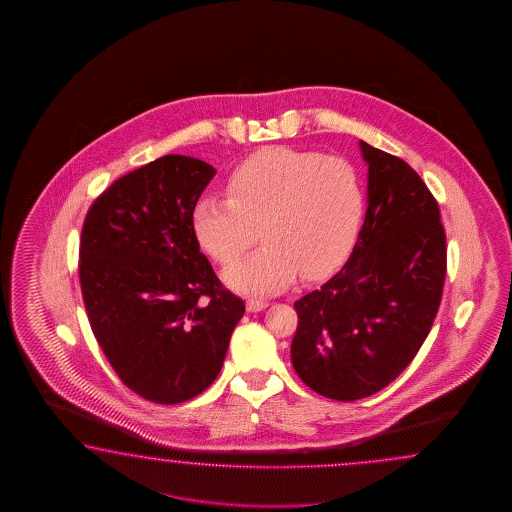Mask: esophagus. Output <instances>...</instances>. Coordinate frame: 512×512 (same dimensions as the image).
<instances>
[{
    "label": "esophagus",
    "instance_id": "esophagus-1",
    "mask_svg": "<svg viewBox=\"0 0 512 512\" xmlns=\"http://www.w3.org/2000/svg\"><path fill=\"white\" fill-rule=\"evenodd\" d=\"M267 305L269 304L263 302V300H247V311L249 313H260Z\"/></svg>",
    "mask_w": 512,
    "mask_h": 512
}]
</instances>
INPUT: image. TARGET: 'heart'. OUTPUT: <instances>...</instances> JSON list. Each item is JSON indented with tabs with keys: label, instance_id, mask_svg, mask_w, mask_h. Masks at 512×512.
Masks as SVG:
<instances>
[{
	"label": "heart",
	"instance_id": "obj_1",
	"mask_svg": "<svg viewBox=\"0 0 512 512\" xmlns=\"http://www.w3.org/2000/svg\"><path fill=\"white\" fill-rule=\"evenodd\" d=\"M362 210L353 164L280 146L241 164L227 181V199L201 197L192 230L214 260L230 265L260 227L265 245L227 269L225 282L241 293H278L298 274L318 280L338 267L357 238Z\"/></svg>",
	"mask_w": 512,
	"mask_h": 512
}]
</instances>
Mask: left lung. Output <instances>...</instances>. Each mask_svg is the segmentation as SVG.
<instances>
[{
  "label": "left lung",
  "instance_id": "obj_1",
  "mask_svg": "<svg viewBox=\"0 0 512 512\" xmlns=\"http://www.w3.org/2000/svg\"><path fill=\"white\" fill-rule=\"evenodd\" d=\"M368 208L344 267L294 309L298 377L335 401L388 386L434 324L446 274V238L434 196L403 159L360 141Z\"/></svg>",
  "mask_w": 512,
  "mask_h": 512
}]
</instances>
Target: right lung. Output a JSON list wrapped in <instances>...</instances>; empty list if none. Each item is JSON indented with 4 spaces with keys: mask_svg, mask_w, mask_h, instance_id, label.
<instances>
[{
    "mask_svg": "<svg viewBox=\"0 0 512 512\" xmlns=\"http://www.w3.org/2000/svg\"><path fill=\"white\" fill-rule=\"evenodd\" d=\"M214 166L164 155L117 179L87 212L80 287L111 368L152 403L177 404L216 381L245 313L192 230Z\"/></svg>",
    "mask_w": 512,
    "mask_h": 512,
    "instance_id": "1",
    "label": "right lung"
}]
</instances>
